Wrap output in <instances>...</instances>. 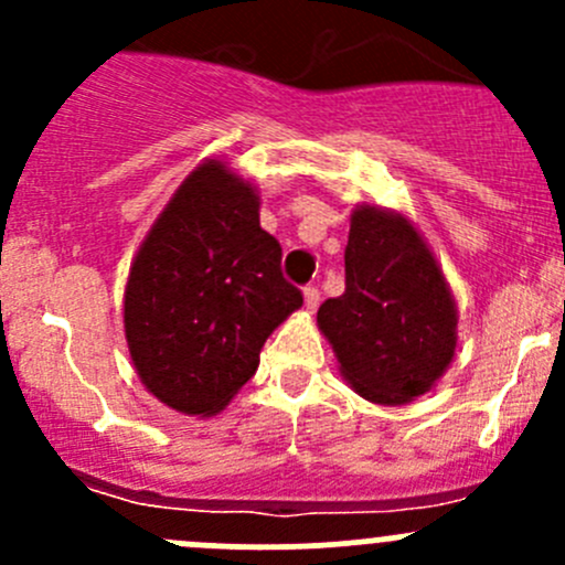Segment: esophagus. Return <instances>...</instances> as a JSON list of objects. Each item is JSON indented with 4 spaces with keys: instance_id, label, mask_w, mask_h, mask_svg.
I'll use <instances>...</instances> for the list:
<instances>
[{
    "instance_id": "1",
    "label": "esophagus",
    "mask_w": 565,
    "mask_h": 565,
    "mask_svg": "<svg viewBox=\"0 0 565 565\" xmlns=\"http://www.w3.org/2000/svg\"><path fill=\"white\" fill-rule=\"evenodd\" d=\"M303 303L309 311H315L319 306V289L315 287V284H309V287L303 289Z\"/></svg>"
}]
</instances>
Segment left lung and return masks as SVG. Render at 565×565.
Masks as SVG:
<instances>
[{"mask_svg": "<svg viewBox=\"0 0 565 565\" xmlns=\"http://www.w3.org/2000/svg\"><path fill=\"white\" fill-rule=\"evenodd\" d=\"M347 287L317 311L352 391L385 407L409 404L451 366L457 303L413 221L358 204L344 250Z\"/></svg>", "mask_w": 565, "mask_h": 565, "instance_id": "8db88e82", "label": "left lung"}]
</instances>
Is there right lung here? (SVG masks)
Returning <instances> with one entry per match:
<instances>
[{"instance_id":"1","label":"right lung","mask_w":565,"mask_h":565,"mask_svg":"<svg viewBox=\"0 0 565 565\" xmlns=\"http://www.w3.org/2000/svg\"><path fill=\"white\" fill-rule=\"evenodd\" d=\"M303 295L259 226V193L224 161L182 180L134 256L125 339L141 385L182 415L210 418L254 377L267 335Z\"/></svg>"}]
</instances>
